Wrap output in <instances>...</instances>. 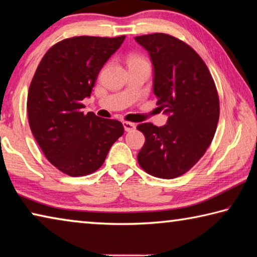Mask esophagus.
<instances>
[{"label": "esophagus", "instance_id": "obj_1", "mask_svg": "<svg viewBox=\"0 0 257 257\" xmlns=\"http://www.w3.org/2000/svg\"><path fill=\"white\" fill-rule=\"evenodd\" d=\"M124 128L126 132H131L133 130H136V124L134 123H130V121H123Z\"/></svg>", "mask_w": 257, "mask_h": 257}]
</instances>
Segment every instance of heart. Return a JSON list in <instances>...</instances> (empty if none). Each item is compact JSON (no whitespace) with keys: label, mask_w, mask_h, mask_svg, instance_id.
I'll list each match as a JSON object with an SVG mask.
<instances>
[{"label":"heart","mask_w":257,"mask_h":257,"mask_svg":"<svg viewBox=\"0 0 257 257\" xmlns=\"http://www.w3.org/2000/svg\"><path fill=\"white\" fill-rule=\"evenodd\" d=\"M136 61H146V60H144V59L140 58V57H136V56L130 57L128 62H136Z\"/></svg>","instance_id":"1"}]
</instances>
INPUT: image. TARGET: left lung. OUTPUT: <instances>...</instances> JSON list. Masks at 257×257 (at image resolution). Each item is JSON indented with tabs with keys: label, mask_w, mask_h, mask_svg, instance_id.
<instances>
[{
	"label": "left lung",
	"mask_w": 257,
	"mask_h": 257,
	"mask_svg": "<svg viewBox=\"0 0 257 257\" xmlns=\"http://www.w3.org/2000/svg\"><path fill=\"white\" fill-rule=\"evenodd\" d=\"M154 66L157 106L168 116L164 126L138 125L146 142L138 162L148 174L174 179L188 172L211 145L220 116L212 75L191 46L168 34L137 36Z\"/></svg>",
	"instance_id": "8db88e82"
}]
</instances>
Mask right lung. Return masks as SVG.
Returning a JSON list of instances; mask_svg holds the SVG:
<instances>
[{
	"label": "right lung",
	"mask_w": 257,
	"mask_h": 257,
	"mask_svg": "<svg viewBox=\"0 0 257 257\" xmlns=\"http://www.w3.org/2000/svg\"><path fill=\"white\" fill-rule=\"evenodd\" d=\"M124 40V35L62 40L44 54L32 79L27 98L32 133L48 161L67 175L93 173L124 134L120 121L82 111V100L91 95L99 71Z\"/></svg>",
	"instance_id": "add662e5"
}]
</instances>
